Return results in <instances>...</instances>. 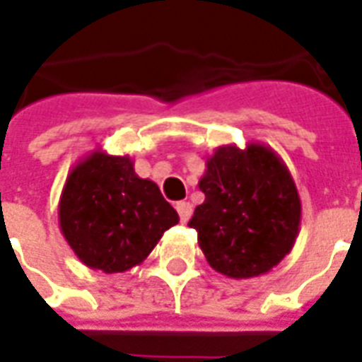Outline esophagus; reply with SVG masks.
Instances as JSON below:
<instances>
[{
  "instance_id": "esophagus-1",
  "label": "esophagus",
  "mask_w": 362,
  "mask_h": 362,
  "mask_svg": "<svg viewBox=\"0 0 362 362\" xmlns=\"http://www.w3.org/2000/svg\"><path fill=\"white\" fill-rule=\"evenodd\" d=\"M176 211H178V214H180L182 222L186 224L187 220L192 218L193 209H192V205L187 203V201H178V203H176Z\"/></svg>"
}]
</instances>
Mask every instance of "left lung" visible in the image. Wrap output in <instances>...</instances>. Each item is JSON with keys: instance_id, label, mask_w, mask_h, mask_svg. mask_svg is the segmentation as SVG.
Wrapping results in <instances>:
<instances>
[{"instance_id": "obj_1", "label": "left lung", "mask_w": 362, "mask_h": 362, "mask_svg": "<svg viewBox=\"0 0 362 362\" xmlns=\"http://www.w3.org/2000/svg\"><path fill=\"white\" fill-rule=\"evenodd\" d=\"M205 201L187 224L212 269L250 279L275 267L294 247L302 203L285 161L269 146H220L206 157Z\"/></svg>"}]
</instances>
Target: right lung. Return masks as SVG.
<instances>
[{
  "label": "right lung",
  "instance_id": "right-lung-1",
  "mask_svg": "<svg viewBox=\"0 0 362 362\" xmlns=\"http://www.w3.org/2000/svg\"><path fill=\"white\" fill-rule=\"evenodd\" d=\"M178 220L156 182L134 173L129 156L90 151L70 170L60 193L66 243L85 266L104 273L142 264Z\"/></svg>",
  "mask_w": 362,
  "mask_h": 362
}]
</instances>
